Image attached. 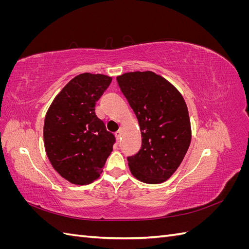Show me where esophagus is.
<instances>
[{
	"label": "esophagus",
	"instance_id": "34e87169",
	"mask_svg": "<svg viewBox=\"0 0 249 249\" xmlns=\"http://www.w3.org/2000/svg\"><path fill=\"white\" fill-rule=\"evenodd\" d=\"M123 130H124L123 127L120 126V127H119V130H118V131L115 133V136H116V138H117V139H119V138H120V136H122V134H123Z\"/></svg>",
	"mask_w": 249,
	"mask_h": 249
}]
</instances>
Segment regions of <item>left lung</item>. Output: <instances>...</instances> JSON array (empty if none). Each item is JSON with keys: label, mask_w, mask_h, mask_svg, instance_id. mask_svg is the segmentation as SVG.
<instances>
[{"label": "left lung", "mask_w": 249, "mask_h": 249, "mask_svg": "<svg viewBox=\"0 0 249 249\" xmlns=\"http://www.w3.org/2000/svg\"><path fill=\"white\" fill-rule=\"evenodd\" d=\"M138 119L142 145L127 157L132 175L146 184L168 179L191 142L187 105L178 90L153 71L125 72L116 78Z\"/></svg>", "instance_id": "8db88e82"}]
</instances>
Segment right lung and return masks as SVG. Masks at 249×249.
I'll use <instances>...</instances> for the list:
<instances>
[{"instance_id": "right-lung-1", "label": "right lung", "mask_w": 249, "mask_h": 249, "mask_svg": "<svg viewBox=\"0 0 249 249\" xmlns=\"http://www.w3.org/2000/svg\"><path fill=\"white\" fill-rule=\"evenodd\" d=\"M111 77L84 72L71 79L51 104L43 125L44 148L66 180L87 185L100 177L115 137L95 114Z\"/></svg>"}]
</instances>
